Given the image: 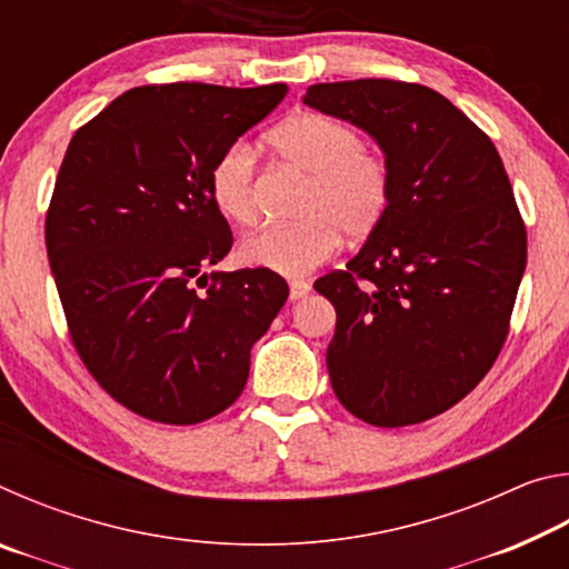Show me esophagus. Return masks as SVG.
<instances>
[{
	"label": "esophagus",
	"instance_id": "34e87169",
	"mask_svg": "<svg viewBox=\"0 0 569 569\" xmlns=\"http://www.w3.org/2000/svg\"><path fill=\"white\" fill-rule=\"evenodd\" d=\"M308 291H311V283L308 281H291V301H298V298H303V296H308Z\"/></svg>",
	"mask_w": 569,
	"mask_h": 569
}]
</instances>
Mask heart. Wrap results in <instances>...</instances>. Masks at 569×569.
Here are the masks:
<instances>
[{"instance_id": "b5f03b06", "label": "heart", "mask_w": 569, "mask_h": 569, "mask_svg": "<svg viewBox=\"0 0 569 569\" xmlns=\"http://www.w3.org/2000/svg\"><path fill=\"white\" fill-rule=\"evenodd\" d=\"M271 148L306 176L293 223L266 226L240 243V261L298 278L321 266L341 243L371 236L387 216L391 172L387 160L363 148L353 124L323 112H298L268 134ZM210 196L220 213L240 226L256 223V156L233 142L210 168Z\"/></svg>"}]
</instances>
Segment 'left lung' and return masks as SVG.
Instances as JSON below:
<instances>
[{"label":"left lung","mask_w":569,"mask_h":569,"mask_svg":"<svg viewBox=\"0 0 569 569\" xmlns=\"http://www.w3.org/2000/svg\"><path fill=\"white\" fill-rule=\"evenodd\" d=\"M303 102L379 142L391 200L346 271L316 291L336 308L333 393L373 427H409L492 369L527 266V230L492 140L413 82H321Z\"/></svg>","instance_id":"8db88e82"}]
</instances>
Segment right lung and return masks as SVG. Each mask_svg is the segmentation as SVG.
<instances>
[{"label":"right lung","instance_id":"obj_1","mask_svg":"<svg viewBox=\"0 0 569 569\" xmlns=\"http://www.w3.org/2000/svg\"><path fill=\"white\" fill-rule=\"evenodd\" d=\"M286 84H146L82 124L47 210V258L77 353L122 407L160 423L216 417L288 286L266 268L200 273L233 246L210 168Z\"/></svg>","mask_w":569,"mask_h":569}]
</instances>
